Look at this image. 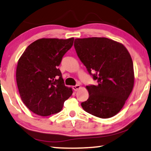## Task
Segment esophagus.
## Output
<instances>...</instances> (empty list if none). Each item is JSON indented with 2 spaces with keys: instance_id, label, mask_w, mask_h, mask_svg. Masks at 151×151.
<instances>
[{
  "instance_id": "1",
  "label": "esophagus",
  "mask_w": 151,
  "mask_h": 151,
  "mask_svg": "<svg viewBox=\"0 0 151 151\" xmlns=\"http://www.w3.org/2000/svg\"><path fill=\"white\" fill-rule=\"evenodd\" d=\"M80 86L79 84H77V85L73 86V90L74 91H77L78 89H80Z\"/></svg>"
}]
</instances>
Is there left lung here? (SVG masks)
Listing matches in <instances>:
<instances>
[{
    "mask_svg": "<svg viewBox=\"0 0 151 151\" xmlns=\"http://www.w3.org/2000/svg\"><path fill=\"white\" fill-rule=\"evenodd\" d=\"M78 58L98 84L86 86L89 98L81 103L86 112L108 118L120 112L134 86L130 53L120 43L106 37L76 39Z\"/></svg>",
    "mask_w": 151,
    "mask_h": 151,
    "instance_id": "left-lung-1",
    "label": "left lung"
}]
</instances>
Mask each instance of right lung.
I'll return each mask as SVG.
<instances>
[{
    "label": "right lung",
    "mask_w": 151,
    "mask_h": 151,
    "mask_svg": "<svg viewBox=\"0 0 151 151\" xmlns=\"http://www.w3.org/2000/svg\"><path fill=\"white\" fill-rule=\"evenodd\" d=\"M68 39H40L27 47L17 67L16 79L21 100L31 112L47 116L62 110L72 94L58 68L73 43Z\"/></svg>",
    "instance_id": "right-lung-1"
}]
</instances>
